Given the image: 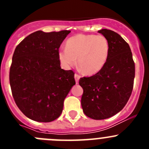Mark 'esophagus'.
Masks as SVG:
<instances>
[{
    "label": "esophagus",
    "mask_w": 149,
    "mask_h": 149,
    "mask_svg": "<svg viewBox=\"0 0 149 149\" xmlns=\"http://www.w3.org/2000/svg\"><path fill=\"white\" fill-rule=\"evenodd\" d=\"M74 79H75V82H76V84H78V82H79V79H80V76L78 75V74H74Z\"/></svg>",
    "instance_id": "obj_1"
}]
</instances>
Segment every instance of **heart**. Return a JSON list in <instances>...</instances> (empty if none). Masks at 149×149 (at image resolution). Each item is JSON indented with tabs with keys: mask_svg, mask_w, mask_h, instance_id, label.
I'll list each match as a JSON object with an SVG mask.
<instances>
[{
	"mask_svg": "<svg viewBox=\"0 0 149 149\" xmlns=\"http://www.w3.org/2000/svg\"><path fill=\"white\" fill-rule=\"evenodd\" d=\"M110 45L105 36L77 34L66 41L65 48L58 51V59L65 69L74 66L86 75H93L104 68L109 56Z\"/></svg>",
	"mask_w": 149,
	"mask_h": 149,
	"instance_id": "obj_1",
	"label": "heart"
}]
</instances>
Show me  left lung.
<instances>
[{"label": "left lung", "instance_id": "8db88e82", "mask_svg": "<svg viewBox=\"0 0 149 149\" xmlns=\"http://www.w3.org/2000/svg\"><path fill=\"white\" fill-rule=\"evenodd\" d=\"M107 39L109 56L104 68L79 81L84 89L81 106L85 115L101 120L113 116L123 109L134 86L135 65L129 45L113 30H98Z\"/></svg>", "mask_w": 149, "mask_h": 149}]
</instances>
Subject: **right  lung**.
Returning <instances> with one entry per match:
<instances>
[{"instance_id":"right-lung-1","label":"right lung","mask_w":149,"mask_h":149,"mask_svg":"<svg viewBox=\"0 0 149 149\" xmlns=\"http://www.w3.org/2000/svg\"><path fill=\"white\" fill-rule=\"evenodd\" d=\"M70 32L38 30L24 38L14 51L10 70L13 96L21 111L36 122L57 119L75 85L74 73L61 68L57 55Z\"/></svg>"}]
</instances>
